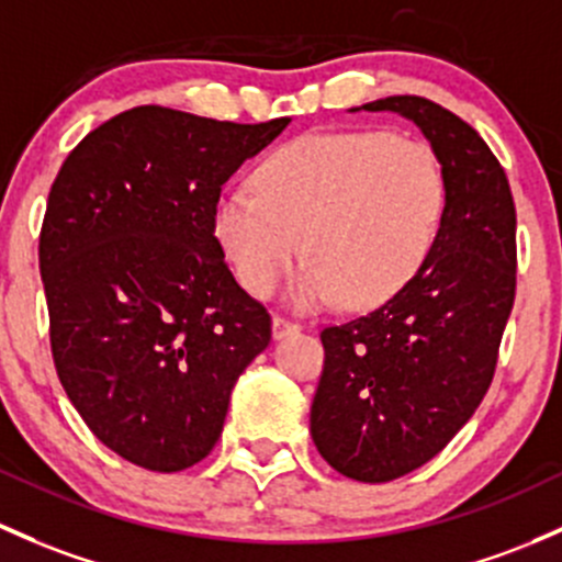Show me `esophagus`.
Listing matches in <instances>:
<instances>
[{
  "mask_svg": "<svg viewBox=\"0 0 562 562\" xmlns=\"http://www.w3.org/2000/svg\"><path fill=\"white\" fill-rule=\"evenodd\" d=\"M301 326L296 321H288V317L282 315H274V321H271V334H274V339H282V336H291L296 334Z\"/></svg>",
  "mask_w": 562,
  "mask_h": 562,
  "instance_id": "34e87169",
  "label": "esophagus"
}]
</instances>
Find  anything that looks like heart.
Returning a JSON list of instances; mask_svg holds the SVG:
<instances>
[{
    "label": "heart",
    "instance_id": "heart-1",
    "mask_svg": "<svg viewBox=\"0 0 562 562\" xmlns=\"http://www.w3.org/2000/svg\"><path fill=\"white\" fill-rule=\"evenodd\" d=\"M445 204V167L425 139L382 128L312 132L263 158L256 191L223 193L215 234L252 296H271L304 247L310 261L291 291L299 306L345 299L371 310L425 263Z\"/></svg>",
    "mask_w": 562,
    "mask_h": 562
}]
</instances>
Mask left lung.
<instances>
[{
  "mask_svg": "<svg viewBox=\"0 0 562 562\" xmlns=\"http://www.w3.org/2000/svg\"><path fill=\"white\" fill-rule=\"evenodd\" d=\"M366 112L409 117L439 153L447 204L417 274L385 304L321 330L310 412L317 452L358 482L420 469L482 404L517 291V212L504 167L465 121L423 97Z\"/></svg>",
  "mask_w": 562,
  "mask_h": 562,
  "instance_id": "obj_1",
  "label": "left lung"
}]
</instances>
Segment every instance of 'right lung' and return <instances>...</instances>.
Masks as SVG:
<instances>
[{
    "mask_svg": "<svg viewBox=\"0 0 562 562\" xmlns=\"http://www.w3.org/2000/svg\"><path fill=\"white\" fill-rule=\"evenodd\" d=\"M291 117L232 123L142 104L67 156L40 232L50 352L91 434L147 471L221 439L241 371L271 341L215 236L223 182Z\"/></svg>",
    "mask_w": 562,
    "mask_h": 562,
    "instance_id": "add662e5",
    "label": "right lung"
}]
</instances>
